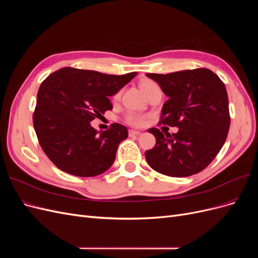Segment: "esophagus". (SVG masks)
<instances>
[{"mask_svg":"<svg viewBox=\"0 0 258 258\" xmlns=\"http://www.w3.org/2000/svg\"><path fill=\"white\" fill-rule=\"evenodd\" d=\"M139 135H141V132H140V131H137V130H129V136H130V137L139 136Z\"/></svg>","mask_w":258,"mask_h":258,"instance_id":"esophagus-1","label":"esophagus"}]
</instances>
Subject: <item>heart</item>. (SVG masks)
Here are the masks:
<instances>
[{"instance_id":"1","label":"heart","mask_w":258,"mask_h":258,"mask_svg":"<svg viewBox=\"0 0 258 258\" xmlns=\"http://www.w3.org/2000/svg\"><path fill=\"white\" fill-rule=\"evenodd\" d=\"M156 85L157 84L151 80H142L141 82H140V87H141V89L143 90L145 95H147V93L150 92L151 89L153 87H155ZM119 97H120V92H117L114 95L113 99H114V101H116L119 99ZM124 122L129 124V126H131V127H141L145 122V116L141 115V114L130 112V113H127L126 115H124Z\"/></svg>"}]
</instances>
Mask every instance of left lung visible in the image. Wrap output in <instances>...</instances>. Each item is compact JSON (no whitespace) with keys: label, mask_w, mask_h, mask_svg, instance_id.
Here are the masks:
<instances>
[{"label":"left lung","mask_w":258,"mask_h":258,"mask_svg":"<svg viewBox=\"0 0 258 258\" xmlns=\"http://www.w3.org/2000/svg\"><path fill=\"white\" fill-rule=\"evenodd\" d=\"M169 100L159 124L177 127L176 134L148 129L156 145L145 152L148 165L168 176L183 177L206 169L223 147L230 126L225 85L206 68L169 74L148 73Z\"/></svg>","instance_id":"1"}]
</instances>
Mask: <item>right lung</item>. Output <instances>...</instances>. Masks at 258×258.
I'll return each mask as SVG.
<instances>
[{
  "instance_id": "right-lung-1",
  "label": "right lung",
  "mask_w": 258,
  "mask_h": 258,
  "mask_svg": "<svg viewBox=\"0 0 258 258\" xmlns=\"http://www.w3.org/2000/svg\"><path fill=\"white\" fill-rule=\"evenodd\" d=\"M137 75H110L62 68L40 86L33 126L42 150L58 169L76 176H96L112 166L127 128L112 123L99 132L90 121L112 110L111 96Z\"/></svg>"
}]
</instances>
